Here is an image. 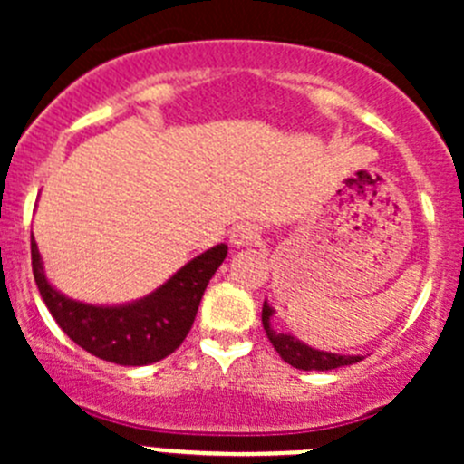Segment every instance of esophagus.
Here are the masks:
<instances>
[{
    "label": "esophagus",
    "mask_w": 464,
    "mask_h": 464,
    "mask_svg": "<svg viewBox=\"0 0 464 464\" xmlns=\"http://www.w3.org/2000/svg\"><path fill=\"white\" fill-rule=\"evenodd\" d=\"M260 240V231L258 227H254V224H237V227H233L231 231V245L233 246H249V245H256V242Z\"/></svg>",
    "instance_id": "obj_1"
}]
</instances>
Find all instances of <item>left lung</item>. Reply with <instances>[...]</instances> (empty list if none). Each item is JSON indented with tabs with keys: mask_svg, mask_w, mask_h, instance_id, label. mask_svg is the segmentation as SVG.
Returning a JSON list of instances; mask_svg holds the SVG:
<instances>
[{
	"mask_svg": "<svg viewBox=\"0 0 464 464\" xmlns=\"http://www.w3.org/2000/svg\"><path fill=\"white\" fill-rule=\"evenodd\" d=\"M271 316H274V307L265 301V305H262V327H265L266 339L271 341L276 353H278L280 359L287 362L289 366L298 368V371H334V368L362 362L359 354L325 353V350H316L312 348V345L303 343L296 336L285 334V332H276L274 327H271Z\"/></svg>",
	"mask_w": 464,
	"mask_h": 464,
	"instance_id": "obj_1",
	"label": "left lung"
}]
</instances>
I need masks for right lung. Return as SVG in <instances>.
Wrapping results in <instances>:
<instances>
[{"instance_id": "1", "label": "right lung", "mask_w": 464, "mask_h": 464, "mask_svg": "<svg viewBox=\"0 0 464 464\" xmlns=\"http://www.w3.org/2000/svg\"><path fill=\"white\" fill-rule=\"evenodd\" d=\"M227 245L210 246L139 301L123 305H92L64 296L49 283L31 233L33 276L51 316L73 343L93 357L119 366L161 362L184 343L206 285L227 258Z\"/></svg>"}]
</instances>
